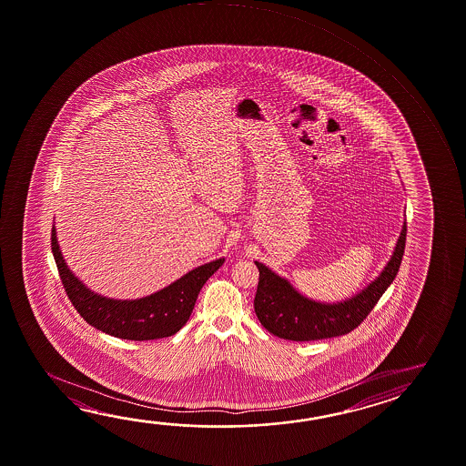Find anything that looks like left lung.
<instances>
[{"mask_svg":"<svg viewBox=\"0 0 466 466\" xmlns=\"http://www.w3.org/2000/svg\"><path fill=\"white\" fill-rule=\"evenodd\" d=\"M406 244V219L395 250L380 275L352 298L339 302H320L300 294L286 278L255 261L259 281L255 294V313L265 329L290 341H312L350 333L366 319L381 294L397 278Z\"/></svg>","mask_w":466,"mask_h":466,"instance_id":"obj_1","label":"left lung"}]
</instances>
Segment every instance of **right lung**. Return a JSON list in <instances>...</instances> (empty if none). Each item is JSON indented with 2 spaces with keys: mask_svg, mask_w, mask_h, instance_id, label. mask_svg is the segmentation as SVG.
I'll use <instances>...</instances> for the list:
<instances>
[{
  "mask_svg": "<svg viewBox=\"0 0 466 466\" xmlns=\"http://www.w3.org/2000/svg\"><path fill=\"white\" fill-rule=\"evenodd\" d=\"M52 252L63 288L71 304L91 327L131 341H147L176 335L190 319L199 290L222 267L224 258L195 268L164 289L141 299H110L89 289L63 258L56 229L52 228Z\"/></svg>",
  "mask_w": 466,
  "mask_h": 466,
  "instance_id": "right-lung-1",
  "label": "right lung"
}]
</instances>
